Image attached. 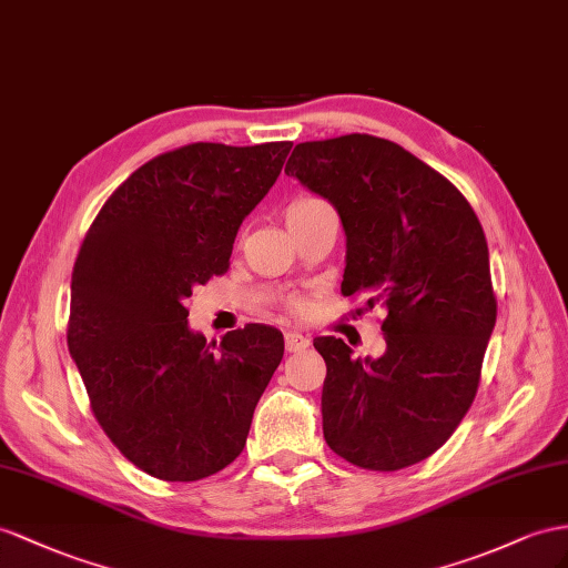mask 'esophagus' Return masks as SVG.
<instances>
[{
  "label": "esophagus",
  "instance_id": "1",
  "mask_svg": "<svg viewBox=\"0 0 568 568\" xmlns=\"http://www.w3.org/2000/svg\"><path fill=\"white\" fill-rule=\"evenodd\" d=\"M310 338L307 336H302V333H297V331H287L285 333V351L287 353H302V351H307L310 347Z\"/></svg>",
  "mask_w": 568,
  "mask_h": 568
}]
</instances>
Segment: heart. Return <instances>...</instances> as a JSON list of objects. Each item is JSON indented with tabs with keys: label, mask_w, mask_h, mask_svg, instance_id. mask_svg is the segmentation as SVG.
Listing matches in <instances>:
<instances>
[{
	"label": "heart",
	"mask_w": 568,
	"mask_h": 568,
	"mask_svg": "<svg viewBox=\"0 0 568 568\" xmlns=\"http://www.w3.org/2000/svg\"><path fill=\"white\" fill-rule=\"evenodd\" d=\"M318 199H310V196H302V199H295V201H290L287 206H285V223H287V227H295L304 215H307L314 206H318ZM302 304L300 302H293V310H300Z\"/></svg>",
	"instance_id": "obj_1"
}]
</instances>
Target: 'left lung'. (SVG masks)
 <instances>
[{"mask_svg":"<svg viewBox=\"0 0 568 568\" xmlns=\"http://www.w3.org/2000/svg\"><path fill=\"white\" fill-rule=\"evenodd\" d=\"M285 174L341 215V293L386 310L382 357L314 338L324 439L357 468H408L446 444L477 394L497 322L483 225L444 174L369 134L297 143Z\"/></svg>","mask_w":568,"mask_h":568,"instance_id":"obj_1","label":"left lung"}]
</instances>
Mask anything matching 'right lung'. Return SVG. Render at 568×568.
<instances>
[{
    "label": "right lung",
    "mask_w": 568,
    "mask_h": 568,
    "mask_svg": "<svg viewBox=\"0 0 568 568\" xmlns=\"http://www.w3.org/2000/svg\"><path fill=\"white\" fill-rule=\"evenodd\" d=\"M290 141L189 143L114 189L71 273L67 343L110 442L139 470L194 483L235 460L283 359V333L250 324L206 343L186 300L230 266L246 215Z\"/></svg>",
    "instance_id": "add662e5"
}]
</instances>
